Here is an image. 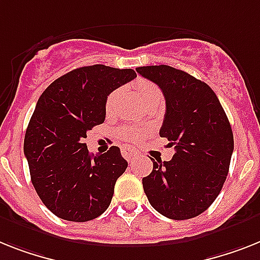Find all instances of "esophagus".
Returning a JSON list of instances; mask_svg holds the SVG:
<instances>
[{
  "label": "esophagus",
  "mask_w": 260,
  "mask_h": 260,
  "mask_svg": "<svg viewBox=\"0 0 260 260\" xmlns=\"http://www.w3.org/2000/svg\"><path fill=\"white\" fill-rule=\"evenodd\" d=\"M122 155H123V158H125V159H127L128 162H130V160H134L138 154L135 153L134 150H130V149H127V147H123V149H122Z\"/></svg>",
  "instance_id": "esophagus-1"
}]
</instances>
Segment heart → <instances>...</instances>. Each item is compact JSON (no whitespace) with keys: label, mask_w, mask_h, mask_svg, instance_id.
Segmentation results:
<instances>
[{"label":"heart","mask_w":260,"mask_h":260,"mask_svg":"<svg viewBox=\"0 0 260 260\" xmlns=\"http://www.w3.org/2000/svg\"><path fill=\"white\" fill-rule=\"evenodd\" d=\"M137 91H138V98L141 100V102L145 100H149V98H155V96H162L160 94L159 87L154 85L151 82H147V81H139L138 86H137ZM118 96V90L110 93V95L107 96L106 100V109L107 110H110L113 105H114L115 100H117ZM121 137L128 142H134L137 139L139 138V135L141 133L138 130H134V128H122L121 132H119Z\"/></svg>","instance_id":"obj_1"}]
</instances>
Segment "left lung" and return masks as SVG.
Instances as JSON below:
<instances>
[{
  "label": "left lung",
  "mask_w": 260,
  "mask_h": 260,
  "mask_svg": "<svg viewBox=\"0 0 260 260\" xmlns=\"http://www.w3.org/2000/svg\"><path fill=\"white\" fill-rule=\"evenodd\" d=\"M137 73L160 87L166 113L159 135L174 146L171 160H153L142 179L150 205L166 218L184 220L209 209L226 181L234 135L226 113L207 83L167 65Z\"/></svg>",
  "instance_id": "obj_1"
}]
</instances>
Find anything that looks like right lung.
Listing matches in <instances>:
<instances>
[{
    "mask_svg": "<svg viewBox=\"0 0 260 260\" xmlns=\"http://www.w3.org/2000/svg\"><path fill=\"white\" fill-rule=\"evenodd\" d=\"M135 77L133 69L83 66L55 79L40 96L23 153L38 197L58 218L87 222L110 206L127 162L117 146L90 154L83 139L105 122L109 94Z\"/></svg>",
    "mask_w": 260,
    "mask_h": 260,
    "instance_id": "obj_1",
    "label": "right lung"
}]
</instances>
